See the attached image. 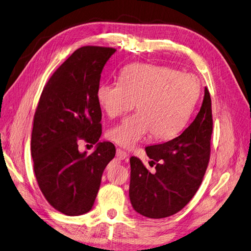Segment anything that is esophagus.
Instances as JSON below:
<instances>
[{"mask_svg":"<svg viewBox=\"0 0 251 251\" xmlns=\"http://www.w3.org/2000/svg\"><path fill=\"white\" fill-rule=\"evenodd\" d=\"M127 156H128V154H127V152H125L124 150H122V149H120V148H118V149H117V157H118L119 159H121V160H123V159L127 158Z\"/></svg>","mask_w":251,"mask_h":251,"instance_id":"34e87169","label":"esophagus"}]
</instances>
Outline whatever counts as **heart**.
I'll return each instance as SVG.
<instances>
[{
  "instance_id": "b5f03b06",
  "label": "heart",
  "mask_w": 251,
  "mask_h": 251,
  "mask_svg": "<svg viewBox=\"0 0 251 251\" xmlns=\"http://www.w3.org/2000/svg\"><path fill=\"white\" fill-rule=\"evenodd\" d=\"M120 82H102L97 101L109 118L131 110L108 131L109 140L132 149L153 133L156 140H170L187 124L199 97L200 83L191 74L147 63L129 64L120 72Z\"/></svg>"
}]
</instances>
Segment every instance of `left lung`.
Instances as JSON below:
<instances>
[{
	"label": "left lung",
	"instance_id": "obj_1",
	"mask_svg": "<svg viewBox=\"0 0 251 251\" xmlns=\"http://www.w3.org/2000/svg\"><path fill=\"white\" fill-rule=\"evenodd\" d=\"M212 132V100L205 87L200 110L190 126L171 141L146 147L155 173L149 172L140 158L130 157L129 198L135 212L160 219L189 203L206 171Z\"/></svg>",
	"mask_w": 251,
	"mask_h": 251
}]
</instances>
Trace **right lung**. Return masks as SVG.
Masks as SVG:
<instances>
[{
	"label": "right lung",
	"mask_w": 251,
	"mask_h": 251,
	"mask_svg": "<svg viewBox=\"0 0 251 251\" xmlns=\"http://www.w3.org/2000/svg\"><path fill=\"white\" fill-rule=\"evenodd\" d=\"M117 50L85 46L77 49L45 85L34 115L31 155L38 187L58 212L79 216L90 212L105 167L116 155L102 133L97 88L105 63ZM97 143L92 155L77 143Z\"/></svg>",
	"instance_id": "1"
}]
</instances>
